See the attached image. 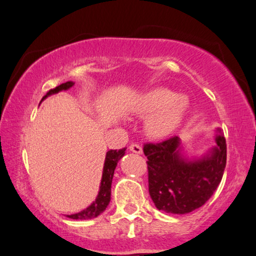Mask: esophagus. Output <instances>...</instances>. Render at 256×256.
<instances>
[{"mask_svg": "<svg viewBox=\"0 0 256 256\" xmlns=\"http://www.w3.org/2000/svg\"><path fill=\"white\" fill-rule=\"evenodd\" d=\"M130 150L136 154H142V146L138 145V144H131V146H130Z\"/></svg>", "mask_w": 256, "mask_h": 256, "instance_id": "34e87169", "label": "esophagus"}]
</instances>
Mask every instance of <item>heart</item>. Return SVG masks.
Wrapping results in <instances>:
<instances>
[{
	"label": "heart",
	"instance_id": "b5f03b06",
	"mask_svg": "<svg viewBox=\"0 0 256 256\" xmlns=\"http://www.w3.org/2000/svg\"><path fill=\"white\" fill-rule=\"evenodd\" d=\"M189 109V98L176 95L172 89L156 87L138 96L132 106V112L138 117H147L145 130L154 139L172 136L180 128Z\"/></svg>",
	"mask_w": 256,
	"mask_h": 256
}]
</instances>
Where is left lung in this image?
<instances>
[{
    "instance_id": "left-lung-1",
    "label": "left lung",
    "mask_w": 256,
    "mask_h": 256,
    "mask_svg": "<svg viewBox=\"0 0 256 256\" xmlns=\"http://www.w3.org/2000/svg\"><path fill=\"white\" fill-rule=\"evenodd\" d=\"M216 146L200 158L186 156L181 139L145 144L148 192L158 210L189 214L205 204L220 183L226 166V140L217 128Z\"/></svg>"
}]
</instances>
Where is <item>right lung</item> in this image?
<instances>
[{
    "instance_id": "1",
    "label": "right lung",
    "mask_w": 256,
    "mask_h": 256,
    "mask_svg": "<svg viewBox=\"0 0 256 256\" xmlns=\"http://www.w3.org/2000/svg\"><path fill=\"white\" fill-rule=\"evenodd\" d=\"M73 86H74L73 81H68L66 84L58 86V87H56L54 89H51V90L48 92V94L42 97V100H44L46 97L51 96L53 94H56L62 90H68V89L73 87ZM125 150H126V147L122 150H108L106 156V161H104V166H103V174H102V180H100V192H98V195L96 197V200H94L88 208H86L84 210H82L74 214H67L68 218L92 219V218H96L97 216H100L104 210H106L111 200V183H112L114 169H116L118 161L124 156Z\"/></svg>"
}]
</instances>
